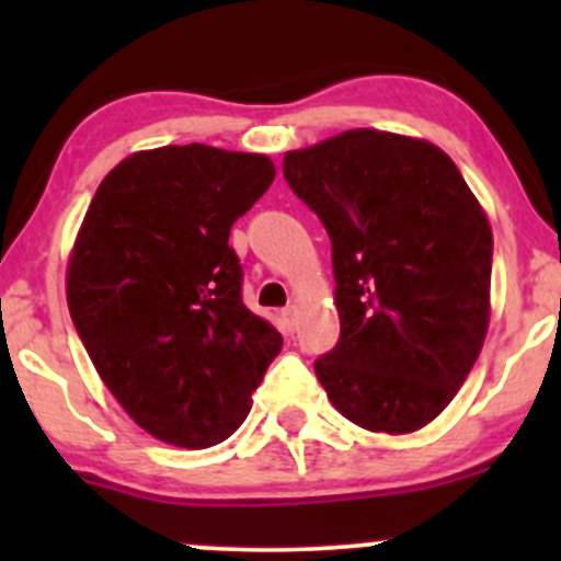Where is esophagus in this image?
I'll return each mask as SVG.
<instances>
[{
	"label": "esophagus",
	"instance_id": "esophagus-1",
	"mask_svg": "<svg viewBox=\"0 0 561 561\" xmlns=\"http://www.w3.org/2000/svg\"><path fill=\"white\" fill-rule=\"evenodd\" d=\"M282 320H285L287 331H296V307L282 309Z\"/></svg>",
	"mask_w": 561,
	"mask_h": 561
}]
</instances>
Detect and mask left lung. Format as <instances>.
<instances>
[{
  "instance_id": "1",
  "label": "left lung",
  "mask_w": 561,
  "mask_h": 561,
  "mask_svg": "<svg viewBox=\"0 0 561 561\" xmlns=\"http://www.w3.org/2000/svg\"><path fill=\"white\" fill-rule=\"evenodd\" d=\"M285 181L331 239L342 331L314 360L347 421L410 434L439 415L489 331V219L445 151L350 129L287 151Z\"/></svg>"
}]
</instances>
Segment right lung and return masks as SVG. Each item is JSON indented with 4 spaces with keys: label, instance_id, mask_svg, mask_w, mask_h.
<instances>
[{
    "label": "right lung",
    "instance_id": "1",
    "mask_svg": "<svg viewBox=\"0 0 561 561\" xmlns=\"http://www.w3.org/2000/svg\"><path fill=\"white\" fill-rule=\"evenodd\" d=\"M263 154L162 146L98 186L67 271L72 325L127 415L211 448L252 407L282 333L249 312L230 228L274 181Z\"/></svg>",
    "mask_w": 561,
    "mask_h": 561
}]
</instances>
